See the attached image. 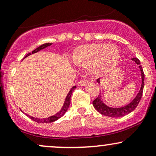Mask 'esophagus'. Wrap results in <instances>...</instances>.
<instances>
[{"instance_id": "34e87169", "label": "esophagus", "mask_w": 156, "mask_h": 156, "mask_svg": "<svg viewBox=\"0 0 156 156\" xmlns=\"http://www.w3.org/2000/svg\"><path fill=\"white\" fill-rule=\"evenodd\" d=\"M88 82L89 81L87 79H83L78 82V86H85L88 83Z\"/></svg>"}]
</instances>
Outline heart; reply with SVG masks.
<instances>
[{"instance_id":"1","label":"heart","mask_w":156,"mask_h":156,"mask_svg":"<svg viewBox=\"0 0 156 156\" xmlns=\"http://www.w3.org/2000/svg\"><path fill=\"white\" fill-rule=\"evenodd\" d=\"M119 58L118 48L113 44L92 43L79 46L72 55L77 67L89 68L94 76H101L110 73Z\"/></svg>"}]
</instances>
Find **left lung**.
<instances>
[{
	"instance_id": "left-lung-1",
	"label": "left lung",
	"mask_w": 156,
	"mask_h": 156,
	"mask_svg": "<svg viewBox=\"0 0 156 156\" xmlns=\"http://www.w3.org/2000/svg\"><path fill=\"white\" fill-rule=\"evenodd\" d=\"M132 60H133L137 64L139 65V68H140L141 73V87L139 93H138L137 96L136 97L133 99V101L130 103V104L125 105L124 107H122V108H110V107L105 105L104 103H103L101 100V95L100 94V95H98V98L94 100V101L92 102L93 106L94 107V108L98 111V112L101 113V114L105 116H108L110 117H123V116L127 115L129 113L132 112L137 107V105H139V102H140L141 99V96H142L143 93V89H144V73L143 72V69L140 65V61L137 58L134 57L132 58ZM98 82L99 83L100 80L99 79L97 80Z\"/></svg>"
}]
</instances>
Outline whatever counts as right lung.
<instances>
[{"mask_svg": "<svg viewBox=\"0 0 156 156\" xmlns=\"http://www.w3.org/2000/svg\"><path fill=\"white\" fill-rule=\"evenodd\" d=\"M52 43H44L43 44H42V45H40L39 47H38L37 48H36L35 50H34L33 51L31 52V53H28L26 56L23 58V59H24L27 56H28L29 55L31 54H33V53H37V52L41 51V50L44 49V48H47L48 46H50L51 45ZM76 88V86H74V87H73L72 89H70V91H69V93H68L67 98H66L65 99V101H64V105L63 107H62V108L61 109V111L57 113L56 114H55V115L52 116V117H48V118H43V119H37V118H34V117H32L31 116H28V115H26L28 116V117L31 118L32 120L37 122H39V123H49V122H54L55 120H57V119H58L59 118H61L62 117V116L64 115V114H65V112H67L68 108H69V104H70V98H71V95H72L73 94V92L75 90V89Z\"/></svg>", "mask_w": 156, "mask_h": 156, "instance_id": "right-lung-1", "label": "right lung"}]
</instances>
